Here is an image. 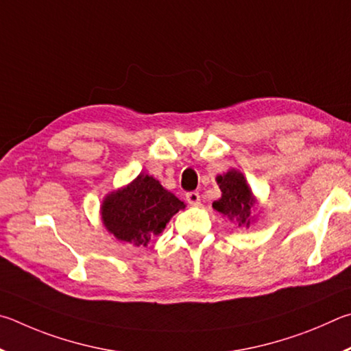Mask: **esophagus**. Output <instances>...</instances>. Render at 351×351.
Here are the masks:
<instances>
[{"instance_id":"34e87169","label":"esophagus","mask_w":351,"mask_h":351,"mask_svg":"<svg viewBox=\"0 0 351 351\" xmlns=\"http://www.w3.org/2000/svg\"><path fill=\"white\" fill-rule=\"evenodd\" d=\"M186 202H188L189 205H193V206L200 205V194L195 193V191L188 193V194H186Z\"/></svg>"}]
</instances>
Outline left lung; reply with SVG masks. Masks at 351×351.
<instances>
[{"mask_svg":"<svg viewBox=\"0 0 351 351\" xmlns=\"http://www.w3.org/2000/svg\"><path fill=\"white\" fill-rule=\"evenodd\" d=\"M217 185L222 191V197L213 204L217 213L223 214L230 220H236L239 226H250L251 208L256 205V197L248 186L242 172L230 169L223 176H217Z\"/></svg>","mask_w":351,"mask_h":351,"instance_id":"8db88e82","label":"left lung"}]
</instances>
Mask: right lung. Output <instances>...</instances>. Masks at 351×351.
<instances>
[{
	"label": "right lung",
	"instance_id": "obj_1",
	"mask_svg": "<svg viewBox=\"0 0 351 351\" xmlns=\"http://www.w3.org/2000/svg\"><path fill=\"white\" fill-rule=\"evenodd\" d=\"M185 204L147 174L137 176L125 188L109 193L101 204V220L119 241L146 247Z\"/></svg>",
	"mask_w": 351,
	"mask_h": 351
}]
</instances>
